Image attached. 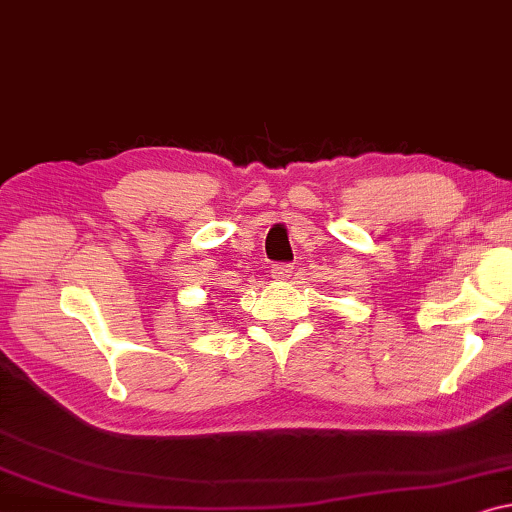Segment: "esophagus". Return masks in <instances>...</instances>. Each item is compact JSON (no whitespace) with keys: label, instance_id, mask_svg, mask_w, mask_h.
Returning <instances> with one entry per match:
<instances>
[{"label":"esophagus","instance_id":"obj_1","mask_svg":"<svg viewBox=\"0 0 512 512\" xmlns=\"http://www.w3.org/2000/svg\"><path fill=\"white\" fill-rule=\"evenodd\" d=\"M289 273H292V264L287 262H276L271 266V276L276 280H287Z\"/></svg>","mask_w":512,"mask_h":512}]
</instances>
